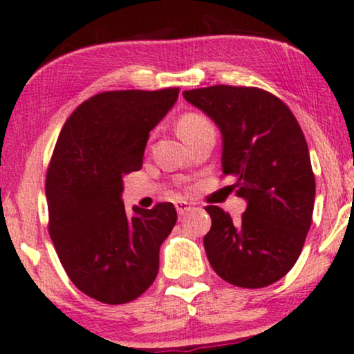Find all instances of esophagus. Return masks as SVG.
<instances>
[{"label":"esophagus","mask_w":354,"mask_h":354,"mask_svg":"<svg viewBox=\"0 0 354 354\" xmlns=\"http://www.w3.org/2000/svg\"><path fill=\"white\" fill-rule=\"evenodd\" d=\"M176 208H177L178 215L184 216L192 210V205L189 202H184V200H180V202H176Z\"/></svg>","instance_id":"obj_1"}]
</instances>
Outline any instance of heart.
Listing matches in <instances>:
<instances>
[{"instance_id":"b5f03b06","label":"heart","mask_w":354,"mask_h":354,"mask_svg":"<svg viewBox=\"0 0 354 354\" xmlns=\"http://www.w3.org/2000/svg\"><path fill=\"white\" fill-rule=\"evenodd\" d=\"M210 124L208 123L207 118H203L202 115H197V113H187L177 121V133L182 139H185L187 136H190L192 133L203 128V126Z\"/></svg>"}]
</instances>
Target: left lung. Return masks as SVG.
I'll use <instances>...</instances> for the list:
<instances>
[{
	"label": "left lung",
	"mask_w": 354,
	"mask_h": 354,
	"mask_svg": "<svg viewBox=\"0 0 354 354\" xmlns=\"http://www.w3.org/2000/svg\"><path fill=\"white\" fill-rule=\"evenodd\" d=\"M184 98L218 126L221 169L248 203L239 221L205 208L208 261L233 286H270L297 263L312 225L315 177L302 129L286 103L254 86L185 90Z\"/></svg>",
	"instance_id": "obj_1"
}]
</instances>
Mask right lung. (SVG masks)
Returning <instances> with one entry per match:
<instances>
[{
	"instance_id": "obj_1",
	"label": "right lung",
	"mask_w": 354,
	"mask_h": 354,
	"mask_svg": "<svg viewBox=\"0 0 354 354\" xmlns=\"http://www.w3.org/2000/svg\"><path fill=\"white\" fill-rule=\"evenodd\" d=\"M178 88L118 90L82 103L65 121L49 170V233L71 281L103 304L138 299L159 272V250L177 221L172 203L126 215L123 177L142 167L149 133Z\"/></svg>"
}]
</instances>
